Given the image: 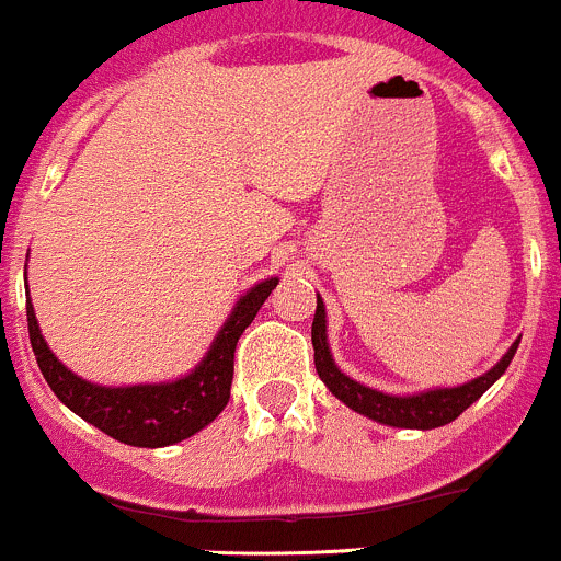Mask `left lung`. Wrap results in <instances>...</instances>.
Returning <instances> with one entry per match:
<instances>
[{
    "label": "left lung",
    "mask_w": 561,
    "mask_h": 561,
    "mask_svg": "<svg viewBox=\"0 0 561 561\" xmlns=\"http://www.w3.org/2000/svg\"><path fill=\"white\" fill-rule=\"evenodd\" d=\"M310 341H313V363L316 374L324 381L327 390L346 403L354 412L365 414V417L376 420L381 425H392V428H420L431 431L439 425L453 423L458 414H463L499 376L507 370L510 359H513L515 348L520 341H515L507 348L502 359L493 365L488 374L477 376L461 387H439V390H425L417 396H387V392L365 387L359 381L348 379L341 368L335 365L330 354V343H327V310L321 297H316V316L313 327H310Z\"/></svg>",
    "instance_id": "1"
}]
</instances>
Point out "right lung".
Wrapping results in <instances>:
<instances>
[{
    "label": "right lung",
    "instance_id": "1",
    "mask_svg": "<svg viewBox=\"0 0 561 561\" xmlns=\"http://www.w3.org/2000/svg\"><path fill=\"white\" fill-rule=\"evenodd\" d=\"M278 286V278H267L248 288L237 299L234 310L215 335L213 346L204 354L202 363L187 376L160 385H130V387H103L81 379L73 370L65 368L46 337L41 335L35 308L26 297V321H30V341L43 379L54 390V396L79 414L81 420L108 434L111 439L125 442L130 447H165L213 423L226 409L231 398V379H234V348L245 327L256 319L264 299ZM30 294V291H26Z\"/></svg>",
    "mask_w": 561,
    "mask_h": 561
}]
</instances>
